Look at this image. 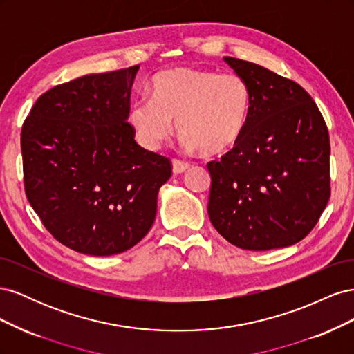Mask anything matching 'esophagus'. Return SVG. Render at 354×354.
Instances as JSON below:
<instances>
[{
  "label": "esophagus",
  "mask_w": 354,
  "mask_h": 354,
  "mask_svg": "<svg viewBox=\"0 0 354 354\" xmlns=\"http://www.w3.org/2000/svg\"><path fill=\"white\" fill-rule=\"evenodd\" d=\"M187 168H189V164L181 162V160H177V159L173 160V173H174V174L185 173V171H186Z\"/></svg>",
  "instance_id": "esophagus-1"
}]
</instances>
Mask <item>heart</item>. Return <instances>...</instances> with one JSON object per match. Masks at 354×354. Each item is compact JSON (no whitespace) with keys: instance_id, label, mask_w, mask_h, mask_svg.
I'll use <instances>...</instances> for the list:
<instances>
[{"instance_id":"heart-1","label":"heart","mask_w":354,"mask_h":354,"mask_svg":"<svg viewBox=\"0 0 354 354\" xmlns=\"http://www.w3.org/2000/svg\"><path fill=\"white\" fill-rule=\"evenodd\" d=\"M252 94L236 73L174 68L151 82V99L133 102L128 122L137 140L156 151L177 130L190 152L223 155L236 146L250 121Z\"/></svg>"}]
</instances>
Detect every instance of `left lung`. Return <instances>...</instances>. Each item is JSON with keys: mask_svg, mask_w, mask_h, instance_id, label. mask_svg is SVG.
<instances>
[{"mask_svg": "<svg viewBox=\"0 0 354 354\" xmlns=\"http://www.w3.org/2000/svg\"><path fill=\"white\" fill-rule=\"evenodd\" d=\"M223 60L248 82L252 109L239 143L208 164V216L238 248H285L312 232L329 201L328 128L297 82L251 62Z\"/></svg>", "mask_w": 354, "mask_h": 354, "instance_id": "obj_1", "label": "left lung"}]
</instances>
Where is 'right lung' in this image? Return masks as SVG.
I'll list each match as a JSON object with an SVG mask.
<instances>
[{
  "mask_svg": "<svg viewBox=\"0 0 354 354\" xmlns=\"http://www.w3.org/2000/svg\"><path fill=\"white\" fill-rule=\"evenodd\" d=\"M140 66L84 75L35 102L22 128L25 190L68 248L113 255L151 230L169 160L134 140L130 93Z\"/></svg>",
  "mask_w": 354,
  "mask_h": 354,
  "instance_id": "obj_1",
  "label": "right lung"
}]
</instances>
